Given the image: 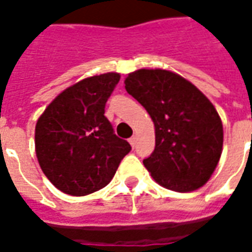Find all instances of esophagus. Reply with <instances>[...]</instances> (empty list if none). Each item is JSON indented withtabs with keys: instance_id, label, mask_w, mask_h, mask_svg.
Listing matches in <instances>:
<instances>
[{
	"instance_id": "esophagus-1",
	"label": "esophagus",
	"mask_w": 252,
	"mask_h": 252,
	"mask_svg": "<svg viewBox=\"0 0 252 252\" xmlns=\"http://www.w3.org/2000/svg\"><path fill=\"white\" fill-rule=\"evenodd\" d=\"M128 142H129V144H131L132 147L135 148V146H136V137L135 136L129 137V140H128Z\"/></svg>"
}]
</instances>
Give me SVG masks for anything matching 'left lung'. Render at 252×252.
<instances>
[{
    "label": "left lung",
    "mask_w": 252,
    "mask_h": 252,
    "mask_svg": "<svg viewBox=\"0 0 252 252\" xmlns=\"http://www.w3.org/2000/svg\"><path fill=\"white\" fill-rule=\"evenodd\" d=\"M126 90L151 116L155 150L143 160L159 185L193 191L208 182L222 151L221 119L194 85L167 70L128 74Z\"/></svg>",
    "instance_id": "1"
}]
</instances>
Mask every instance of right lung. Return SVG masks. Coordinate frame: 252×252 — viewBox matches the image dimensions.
Wrapping results in <instances>:
<instances>
[{"mask_svg":"<svg viewBox=\"0 0 252 252\" xmlns=\"http://www.w3.org/2000/svg\"><path fill=\"white\" fill-rule=\"evenodd\" d=\"M119 81L117 72L85 78L63 90L36 123L39 164L52 185L66 194L86 195L105 188L131 151L104 116Z\"/></svg>","mask_w":252,"mask_h":252,"instance_id":"right-lung-1","label":"right lung"}]
</instances>
